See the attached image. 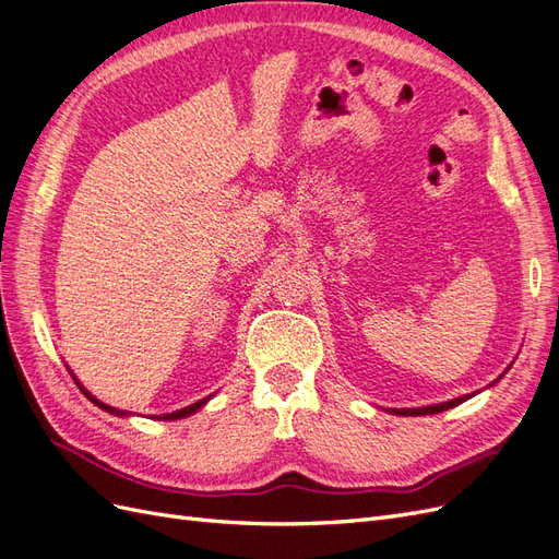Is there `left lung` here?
Returning <instances> with one entry per match:
<instances>
[{"label":"left lung","instance_id":"8db88e82","mask_svg":"<svg viewBox=\"0 0 559 559\" xmlns=\"http://www.w3.org/2000/svg\"><path fill=\"white\" fill-rule=\"evenodd\" d=\"M509 370V368H506ZM503 370V373H506ZM499 380H501V376H499ZM497 382V380H495ZM492 382V384H495ZM473 394H464V396H460V399H452V401H443V403H436V405H421V408H389V413L392 415H403V417H415V415H433V413H443V411H450V408H454V405H460V403H464L466 399H471Z\"/></svg>","mask_w":559,"mask_h":559}]
</instances>
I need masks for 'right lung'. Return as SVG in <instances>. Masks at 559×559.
Listing matches in <instances>:
<instances>
[{
  "label": "right lung",
  "instance_id": "1",
  "mask_svg": "<svg viewBox=\"0 0 559 559\" xmlns=\"http://www.w3.org/2000/svg\"><path fill=\"white\" fill-rule=\"evenodd\" d=\"M67 370H70V366H67ZM70 373H72V370H70ZM74 382L79 384V389H81V392L83 394H86L95 405H97V408H103V411H107V413H111V415H116V417H128L130 413H126V411H118V408H111V405H107V403H103V401H99V399H95L91 392H88V389L86 386H83L79 380H76V376H74ZM212 396H207V399H200L198 403H191V405H186V408H181V411H175V413H165V415H156V419H181V417H189V415H193V413H198L200 408H202V405H205L207 401H210Z\"/></svg>",
  "mask_w": 559,
  "mask_h": 559
}]
</instances>
